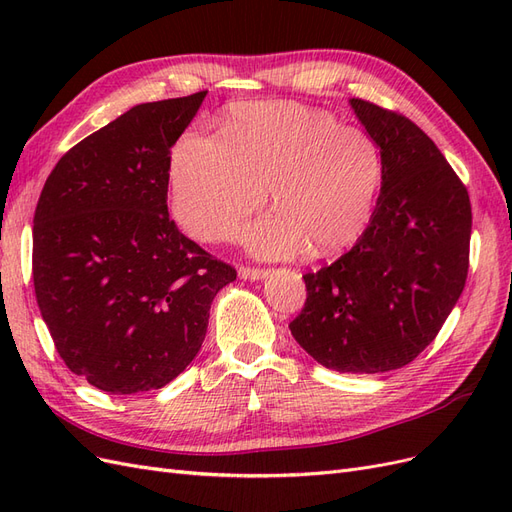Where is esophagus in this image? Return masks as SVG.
Returning <instances> with one entry per match:
<instances>
[{
    "label": "esophagus",
    "instance_id": "obj_1",
    "mask_svg": "<svg viewBox=\"0 0 512 512\" xmlns=\"http://www.w3.org/2000/svg\"><path fill=\"white\" fill-rule=\"evenodd\" d=\"M269 275L267 269H256V267H239V277H243V280H265V277Z\"/></svg>",
    "mask_w": 512,
    "mask_h": 512
}]
</instances>
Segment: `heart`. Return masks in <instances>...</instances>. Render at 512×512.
Returning <instances> with one entry per match:
<instances>
[{
	"label": "heart",
	"mask_w": 512,
	"mask_h": 512,
	"mask_svg": "<svg viewBox=\"0 0 512 512\" xmlns=\"http://www.w3.org/2000/svg\"><path fill=\"white\" fill-rule=\"evenodd\" d=\"M382 179L374 138L288 100L235 106L218 138L183 134L170 160L177 218L203 241L237 235L267 185L277 211L245 237L260 256H290L307 243L316 254L352 245L371 220Z\"/></svg>",
	"instance_id": "obj_1"
}]
</instances>
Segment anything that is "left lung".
<instances>
[{
    "mask_svg": "<svg viewBox=\"0 0 512 512\" xmlns=\"http://www.w3.org/2000/svg\"><path fill=\"white\" fill-rule=\"evenodd\" d=\"M350 106L380 147V196L352 250L303 275L307 299L290 333L324 367L380 374L414 361L453 312L468 277L472 207L416 123L361 98Z\"/></svg>",
    "mask_w": 512,
    "mask_h": 512,
    "instance_id": "8db88e82",
    "label": "left lung"
}]
</instances>
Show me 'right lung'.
Segmentation results:
<instances>
[{"instance_id":"right-lung-1","label":"right lung","mask_w":512,"mask_h":512,"mask_svg":"<svg viewBox=\"0 0 512 512\" xmlns=\"http://www.w3.org/2000/svg\"><path fill=\"white\" fill-rule=\"evenodd\" d=\"M207 91L130 108L46 179L34 288L68 369L115 395L162 389L198 354L211 303L237 271L168 215L170 147Z\"/></svg>"}]
</instances>
